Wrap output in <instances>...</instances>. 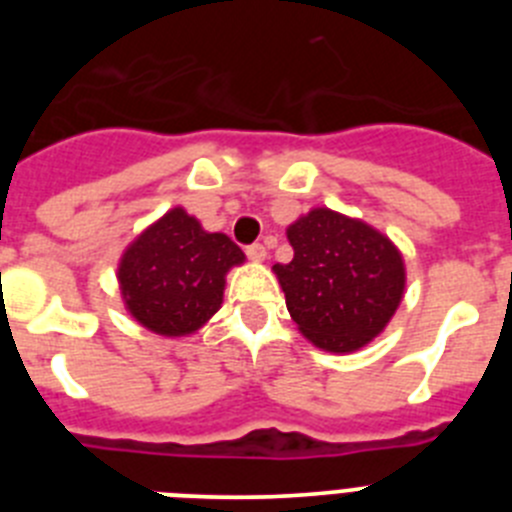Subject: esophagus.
Instances as JSON below:
<instances>
[{
    "instance_id": "1",
    "label": "esophagus",
    "mask_w": 512,
    "mask_h": 512,
    "mask_svg": "<svg viewBox=\"0 0 512 512\" xmlns=\"http://www.w3.org/2000/svg\"><path fill=\"white\" fill-rule=\"evenodd\" d=\"M246 256L253 261H264L266 259V246L264 243H251V246L246 248Z\"/></svg>"
}]
</instances>
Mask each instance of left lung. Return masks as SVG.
I'll use <instances>...</instances> for the list:
<instances>
[{"mask_svg": "<svg viewBox=\"0 0 512 512\" xmlns=\"http://www.w3.org/2000/svg\"><path fill=\"white\" fill-rule=\"evenodd\" d=\"M289 264H274L302 336L325 351H356L390 323L405 289L402 256L387 235L318 207L289 225Z\"/></svg>", "mask_w": 512, "mask_h": 512, "instance_id": "8db88e82", "label": "left lung"}]
</instances>
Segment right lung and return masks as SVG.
Masks as SVG:
<instances>
[{"label": "right lung", "instance_id": "add662e5", "mask_svg": "<svg viewBox=\"0 0 512 512\" xmlns=\"http://www.w3.org/2000/svg\"><path fill=\"white\" fill-rule=\"evenodd\" d=\"M243 251L223 233H207L182 207L166 212L120 261L130 315L158 336H187L223 302L225 271Z\"/></svg>", "mask_w": 512, "mask_h": 512}]
</instances>
